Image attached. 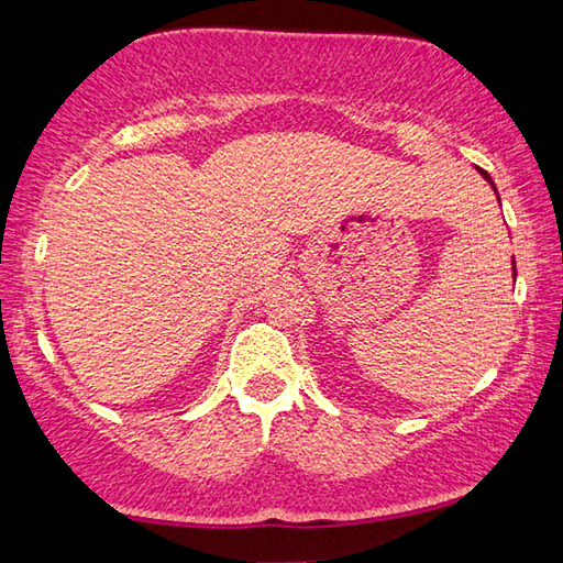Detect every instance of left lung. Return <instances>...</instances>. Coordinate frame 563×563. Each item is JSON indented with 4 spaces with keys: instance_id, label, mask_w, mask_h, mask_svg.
<instances>
[{
    "instance_id": "left-lung-1",
    "label": "left lung",
    "mask_w": 563,
    "mask_h": 563,
    "mask_svg": "<svg viewBox=\"0 0 563 563\" xmlns=\"http://www.w3.org/2000/svg\"><path fill=\"white\" fill-rule=\"evenodd\" d=\"M479 174L484 176V180H489V186L494 188V194H497V186H494V180H492V176L487 174V170H482V168H479ZM497 198H499V194H497ZM511 265H514V263H511ZM514 278H517V265H514Z\"/></svg>"
}]
</instances>
